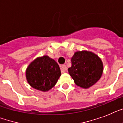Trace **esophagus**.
I'll list each match as a JSON object with an SVG mask.
<instances>
[{"instance_id":"34e87169","label":"esophagus","mask_w":123,"mask_h":123,"mask_svg":"<svg viewBox=\"0 0 123 123\" xmlns=\"http://www.w3.org/2000/svg\"><path fill=\"white\" fill-rule=\"evenodd\" d=\"M66 69H67V67H66V65H61V70L62 73H64V72H65L66 71Z\"/></svg>"}]
</instances>
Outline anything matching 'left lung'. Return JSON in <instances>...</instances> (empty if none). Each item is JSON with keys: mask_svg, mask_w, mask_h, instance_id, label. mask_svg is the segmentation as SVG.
Segmentation results:
<instances>
[{"mask_svg": "<svg viewBox=\"0 0 123 123\" xmlns=\"http://www.w3.org/2000/svg\"><path fill=\"white\" fill-rule=\"evenodd\" d=\"M103 69V63L98 56L92 52L82 51L74 54L68 71L77 86L87 89L99 80Z\"/></svg>", "mask_w": 123, "mask_h": 123, "instance_id": "1", "label": "left lung"}]
</instances>
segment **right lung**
I'll return each mask as SVG.
<instances>
[{"label":"right lung","instance_id":"right-lung-1","mask_svg":"<svg viewBox=\"0 0 123 123\" xmlns=\"http://www.w3.org/2000/svg\"><path fill=\"white\" fill-rule=\"evenodd\" d=\"M60 76L61 70L58 64L46 55L36 59L26 71V77L30 86L41 91L52 89Z\"/></svg>","mask_w":123,"mask_h":123}]
</instances>
